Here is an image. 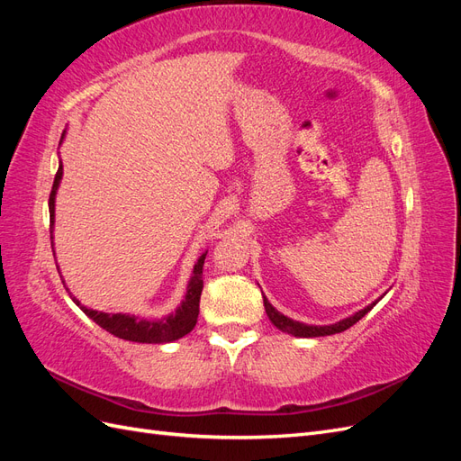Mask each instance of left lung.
Returning <instances> with one entry per match:
<instances>
[{"label":"left lung","mask_w":461,"mask_h":461,"mask_svg":"<svg viewBox=\"0 0 461 461\" xmlns=\"http://www.w3.org/2000/svg\"><path fill=\"white\" fill-rule=\"evenodd\" d=\"M379 300H375L373 303L367 305V308L359 310L354 315L346 317V319L339 321V323H332V325H305V323H300V321H294V319L283 315L281 312H276L273 305L269 303L267 298H263V305H265V312H267L269 321L278 330L288 332V334H292V337H300V339H315V337H329V334H337V332H342L346 329H350L352 325L357 323L361 317L367 315L373 310V305L379 302Z\"/></svg>","instance_id":"obj_1"}]
</instances>
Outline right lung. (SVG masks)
<instances>
[{"instance_id":"right-lung-1","label":"right lung","mask_w":461,"mask_h":461,"mask_svg":"<svg viewBox=\"0 0 461 461\" xmlns=\"http://www.w3.org/2000/svg\"><path fill=\"white\" fill-rule=\"evenodd\" d=\"M61 176H63V165L59 163V169H58V175H55L51 194H50V232H51V239H53V225H55V194H58ZM205 256H207V252H203L200 256V259L196 261V265H194L190 283L186 286L185 300L180 302V305L175 310V313H169V315H165L161 319H144V317L129 315V313L95 312V310L85 308V305H82L75 296H71V298L78 305V308L94 321V323H97L102 329H105L107 332L113 334V337H119L122 340H131V342H142V344L173 342V340L183 339L185 334H188L194 327H196L198 313H200V296H202V288H203L202 271H203ZM68 294H71V292H68Z\"/></svg>"}]
</instances>
